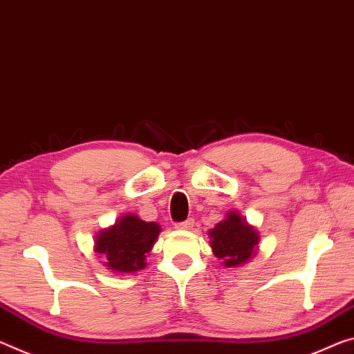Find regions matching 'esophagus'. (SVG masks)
Returning a JSON list of instances; mask_svg holds the SVG:
<instances>
[{"label": "esophagus", "instance_id": "1", "mask_svg": "<svg viewBox=\"0 0 354 354\" xmlns=\"http://www.w3.org/2000/svg\"><path fill=\"white\" fill-rule=\"evenodd\" d=\"M194 218H187V221H184V222H179V223H176V228L178 230H190V228H194Z\"/></svg>", "mask_w": 354, "mask_h": 354}]
</instances>
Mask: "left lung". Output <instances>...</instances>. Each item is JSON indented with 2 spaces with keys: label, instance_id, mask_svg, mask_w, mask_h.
Listing matches in <instances>:
<instances>
[{
  "label": "left lung",
  "instance_id": "1",
  "mask_svg": "<svg viewBox=\"0 0 354 354\" xmlns=\"http://www.w3.org/2000/svg\"><path fill=\"white\" fill-rule=\"evenodd\" d=\"M209 238L212 252L227 268L248 263L260 243L257 230L236 211H230L222 222L209 230Z\"/></svg>",
  "mask_w": 354,
  "mask_h": 354
}]
</instances>
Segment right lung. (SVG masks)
<instances>
[{"label":"right lung","instance_id":"add662e5","mask_svg":"<svg viewBox=\"0 0 354 354\" xmlns=\"http://www.w3.org/2000/svg\"><path fill=\"white\" fill-rule=\"evenodd\" d=\"M159 233V223L126 214L118 218L115 225L97 233L94 252L104 255L105 266L111 271L136 272L147 266V257Z\"/></svg>","mask_w":354,"mask_h":354}]
</instances>
